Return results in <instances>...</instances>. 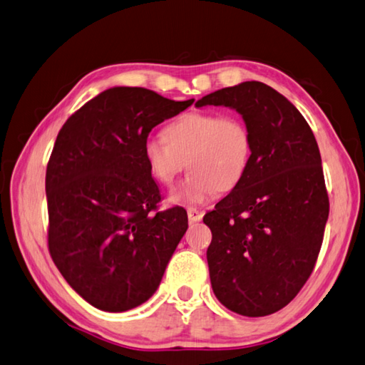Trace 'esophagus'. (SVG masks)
<instances>
[{"label": "esophagus", "mask_w": 365, "mask_h": 365, "mask_svg": "<svg viewBox=\"0 0 365 365\" xmlns=\"http://www.w3.org/2000/svg\"><path fill=\"white\" fill-rule=\"evenodd\" d=\"M187 217H189L190 222H198V221H202L203 212L200 210L194 208V206H189V208H187Z\"/></svg>", "instance_id": "esophagus-1"}]
</instances>
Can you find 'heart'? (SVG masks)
Wrapping results in <instances>:
<instances>
[{
	"label": "heart",
	"mask_w": 365,
	"mask_h": 365,
	"mask_svg": "<svg viewBox=\"0 0 365 365\" xmlns=\"http://www.w3.org/2000/svg\"><path fill=\"white\" fill-rule=\"evenodd\" d=\"M149 138L143 155L149 173L170 185L185 165L190 173L170 194L173 203H203L242 181L252 154V136L237 115L189 113Z\"/></svg>",
	"instance_id": "obj_1"
}]
</instances>
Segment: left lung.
Returning <instances> with one entry per match:
<instances>
[{
    "instance_id": "8db88e82",
    "label": "left lung",
    "mask_w": 365,
    "mask_h": 365,
    "mask_svg": "<svg viewBox=\"0 0 365 365\" xmlns=\"http://www.w3.org/2000/svg\"><path fill=\"white\" fill-rule=\"evenodd\" d=\"M242 115L252 136L245 176L203 222L212 292L230 312L257 318L281 310L313 272L329 217L318 143L292 103L259 81L195 103Z\"/></svg>"
}]
</instances>
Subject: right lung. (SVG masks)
<instances>
[{"instance_id": "add662e5", "label": "right lung", "mask_w": 365, "mask_h": 365, "mask_svg": "<svg viewBox=\"0 0 365 365\" xmlns=\"http://www.w3.org/2000/svg\"><path fill=\"white\" fill-rule=\"evenodd\" d=\"M143 87H111L65 122L46 171L49 251L95 308L132 310L153 297L187 230V212H157L160 192L143 148L155 125L187 109Z\"/></svg>"}]
</instances>
